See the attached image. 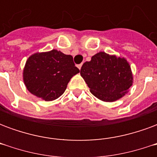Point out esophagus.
I'll use <instances>...</instances> for the list:
<instances>
[{"mask_svg": "<svg viewBox=\"0 0 157 157\" xmlns=\"http://www.w3.org/2000/svg\"><path fill=\"white\" fill-rule=\"evenodd\" d=\"M82 64H80V65H77V67H78L79 70H81V68H82Z\"/></svg>", "mask_w": 157, "mask_h": 157, "instance_id": "34e87169", "label": "esophagus"}]
</instances>
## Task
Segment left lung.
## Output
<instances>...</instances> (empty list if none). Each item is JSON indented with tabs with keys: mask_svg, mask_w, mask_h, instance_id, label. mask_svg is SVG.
<instances>
[{
	"mask_svg": "<svg viewBox=\"0 0 157 157\" xmlns=\"http://www.w3.org/2000/svg\"><path fill=\"white\" fill-rule=\"evenodd\" d=\"M82 75L90 91L104 102L121 98L133 83L130 65L124 58L99 52L85 62L81 69Z\"/></svg>",
	"mask_w": 157,
	"mask_h": 157,
	"instance_id": "1",
	"label": "left lung"
}]
</instances>
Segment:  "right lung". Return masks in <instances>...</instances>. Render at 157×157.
<instances>
[{"label": "right lung", "mask_w": 157, "mask_h": 157, "mask_svg": "<svg viewBox=\"0 0 157 157\" xmlns=\"http://www.w3.org/2000/svg\"><path fill=\"white\" fill-rule=\"evenodd\" d=\"M79 72L71 55L53 49L36 53L28 59L23 82L32 94L44 101H53L64 93L70 80Z\"/></svg>", "instance_id": "obj_1"}]
</instances>
